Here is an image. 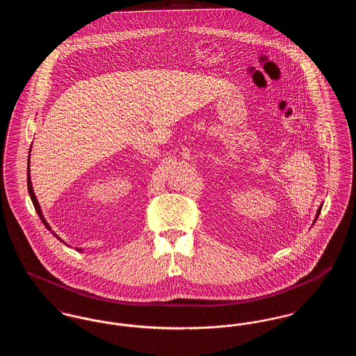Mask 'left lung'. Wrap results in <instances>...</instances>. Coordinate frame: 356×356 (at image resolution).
Returning a JSON list of instances; mask_svg holds the SVG:
<instances>
[{"instance_id":"8db88e82","label":"left lung","mask_w":356,"mask_h":356,"mask_svg":"<svg viewBox=\"0 0 356 356\" xmlns=\"http://www.w3.org/2000/svg\"><path fill=\"white\" fill-rule=\"evenodd\" d=\"M321 211H322V205L319 207V209H318V212H316V216H315V220L318 219V216H319V213H321Z\"/></svg>"}]
</instances>
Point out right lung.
<instances>
[{"instance_id":"add662e5","label":"right lung","mask_w":356,"mask_h":356,"mask_svg":"<svg viewBox=\"0 0 356 356\" xmlns=\"http://www.w3.org/2000/svg\"><path fill=\"white\" fill-rule=\"evenodd\" d=\"M29 167H31V165H29V163H28V192H29V196H31V199H32V203H33L34 209H35L37 215L40 216V219H41V221L44 222V225L47 227V229L51 231V225L48 224V221L45 220V218H44V215H42V211H41V207H40V203H38V200H37V197H35V195H34L33 186H32V180H31V170H29ZM51 234H53L54 236L57 237L61 243H64L65 245H68V244H67L61 237L57 236L53 231H51ZM77 251H79V252H83V250H80V248H77Z\"/></svg>"}]
</instances>
